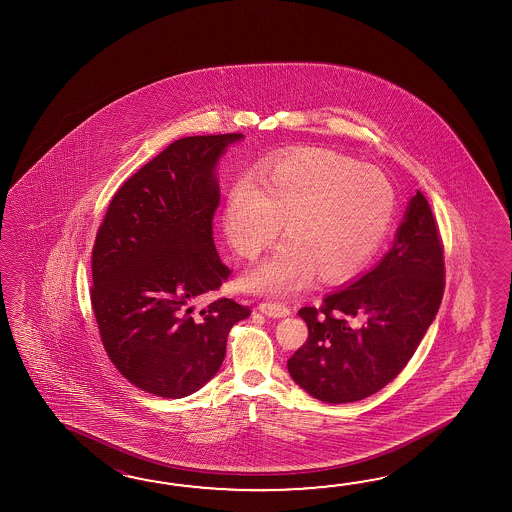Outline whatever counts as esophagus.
Here are the masks:
<instances>
[{
  "label": "esophagus",
  "mask_w": 512,
  "mask_h": 512,
  "mask_svg": "<svg viewBox=\"0 0 512 512\" xmlns=\"http://www.w3.org/2000/svg\"><path fill=\"white\" fill-rule=\"evenodd\" d=\"M258 309H260V313L263 315L272 316V318H283V316L291 315V309L287 307V305L282 304V302H261L258 305Z\"/></svg>",
  "instance_id": "1"
}]
</instances>
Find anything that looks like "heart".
<instances>
[{
    "instance_id": "1",
    "label": "heart",
    "mask_w": 512,
    "mask_h": 512,
    "mask_svg": "<svg viewBox=\"0 0 512 512\" xmlns=\"http://www.w3.org/2000/svg\"><path fill=\"white\" fill-rule=\"evenodd\" d=\"M395 190L377 168L340 153L305 148L269 164L225 203V232L245 260L258 258L282 229L287 240L245 276V287L289 293L313 274L348 280L381 247L395 216Z\"/></svg>"
}]
</instances>
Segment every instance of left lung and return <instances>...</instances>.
<instances>
[{
  "mask_svg": "<svg viewBox=\"0 0 512 512\" xmlns=\"http://www.w3.org/2000/svg\"><path fill=\"white\" fill-rule=\"evenodd\" d=\"M445 293V256L437 221L417 190L392 249L377 267L320 307H302L309 329L287 368L318 401L353 403L392 382L434 322Z\"/></svg>",
  "mask_w": 512,
  "mask_h": 512,
  "instance_id": "obj_1",
  "label": "left lung"
}]
</instances>
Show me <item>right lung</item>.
<instances>
[{
	"label": "right lung",
	"mask_w": 512,
	"mask_h": 512,
	"mask_svg": "<svg viewBox=\"0 0 512 512\" xmlns=\"http://www.w3.org/2000/svg\"><path fill=\"white\" fill-rule=\"evenodd\" d=\"M243 133L183 137L120 186L91 256V307L113 366L142 392L181 399L221 368L230 327L251 309L213 298L230 269L212 219L216 164Z\"/></svg>",
	"instance_id": "right-lung-1"
}]
</instances>
